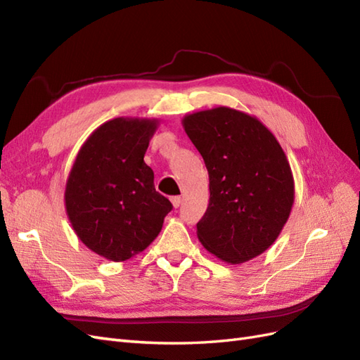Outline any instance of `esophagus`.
<instances>
[{"mask_svg": "<svg viewBox=\"0 0 360 360\" xmlns=\"http://www.w3.org/2000/svg\"><path fill=\"white\" fill-rule=\"evenodd\" d=\"M171 202H172V205H174V209H177V207L181 204V198H180V197H172V198H171Z\"/></svg>", "mask_w": 360, "mask_h": 360, "instance_id": "obj_1", "label": "esophagus"}]
</instances>
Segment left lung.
Listing matches in <instances>:
<instances>
[{
	"instance_id": "left-lung-1",
	"label": "left lung",
	"mask_w": 360,
	"mask_h": 360,
	"mask_svg": "<svg viewBox=\"0 0 360 360\" xmlns=\"http://www.w3.org/2000/svg\"><path fill=\"white\" fill-rule=\"evenodd\" d=\"M181 124L209 172L200 242L230 264L263 254L294 202L292 172L278 139L257 117L226 106L189 114Z\"/></svg>"
}]
</instances>
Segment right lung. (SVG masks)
<instances>
[{"instance_id": "right-lung-1", "label": "right lung", "mask_w": 360, "mask_h": 360, "mask_svg": "<svg viewBox=\"0 0 360 360\" xmlns=\"http://www.w3.org/2000/svg\"><path fill=\"white\" fill-rule=\"evenodd\" d=\"M158 124L156 118L110 120L86 138L69 172V221L86 248L110 261L143 252L172 209L144 162Z\"/></svg>"}]
</instances>
